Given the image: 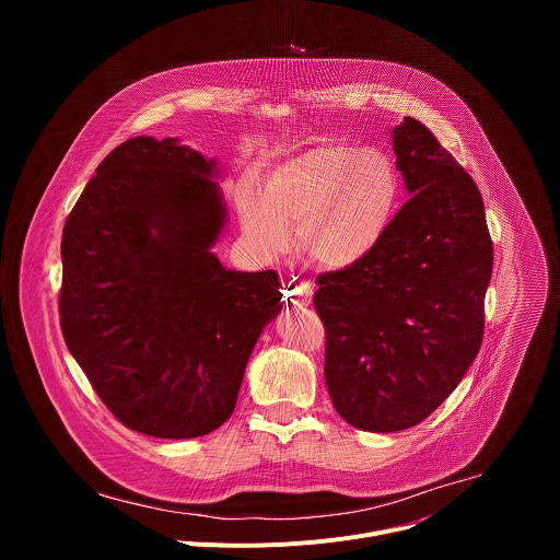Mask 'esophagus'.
<instances>
[{"label":"esophagus","mask_w":560,"mask_h":560,"mask_svg":"<svg viewBox=\"0 0 560 560\" xmlns=\"http://www.w3.org/2000/svg\"><path fill=\"white\" fill-rule=\"evenodd\" d=\"M290 299L294 301V303H299V305H307L310 301H312V294H314V290H312V285L307 283V281H301V279H296V281H292L290 283Z\"/></svg>","instance_id":"1"}]
</instances>
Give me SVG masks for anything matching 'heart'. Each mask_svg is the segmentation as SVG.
<instances>
[{"label": "heart", "mask_w": 560, "mask_h": 560, "mask_svg": "<svg viewBox=\"0 0 560 560\" xmlns=\"http://www.w3.org/2000/svg\"><path fill=\"white\" fill-rule=\"evenodd\" d=\"M401 179L389 159L352 143H316L277 166L264 192L238 201L244 232L264 255H281L299 234L316 266L346 270L368 259L389 232Z\"/></svg>", "instance_id": "b5f03b06"}]
</instances>
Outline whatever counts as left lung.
<instances>
[{
    "instance_id": "left-lung-1",
    "label": "left lung",
    "mask_w": 560,
    "mask_h": 560,
    "mask_svg": "<svg viewBox=\"0 0 560 560\" xmlns=\"http://www.w3.org/2000/svg\"><path fill=\"white\" fill-rule=\"evenodd\" d=\"M412 195L361 264L316 277L326 385L352 428L398 432L428 419L483 343L492 238L481 192L417 119L392 130Z\"/></svg>"
}]
</instances>
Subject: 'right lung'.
<instances>
[{"label":"right lung","instance_id":"1","mask_svg":"<svg viewBox=\"0 0 560 560\" xmlns=\"http://www.w3.org/2000/svg\"><path fill=\"white\" fill-rule=\"evenodd\" d=\"M212 159L132 137L100 164L61 234L59 324L104 406L130 430L195 439L234 410L281 312L275 270H225Z\"/></svg>","mask_w":560,"mask_h":560}]
</instances>
